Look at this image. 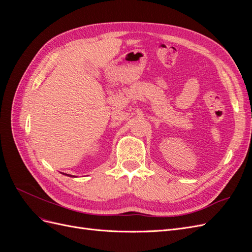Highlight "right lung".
<instances>
[{
	"label": "right lung",
	"mask_w": 252,
	"mask_h": 252,
	"mask_svg": "<svg viewBox=\"0 0 252 252\" xmlns=\"http://www.w3.org/2000/svg\"><path fill=\"white\" fill-rule=\"evenodd\" d=\"M62 173H63V172H62ZM63 174H64V175H68V177H71V178H75L74 175H69V174H67V173H63Z\"/></svg>",
	"instance_id": "right-lung-1"
}]
</instances>
